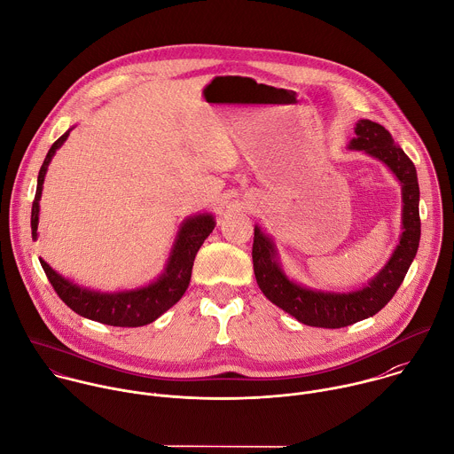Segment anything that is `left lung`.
Instances as JSON below:
<instances>
[{"mask_svg":"<svg viewBox=\"0 0 454 454\" xmlns=\"http://www.w3.org/2000/svg\"><path fill=\"white\" fill-rule=\"evenodd\" d=\"M355 138L349 151H362L380 160L401 184V236L385 266L360 289L337 293L305 287L291 280L278 257L271 236L264 234L259 225L254 229L252 261L255 280L264 296L291 314L303 325L319 328H342L374 316L381 310L401 286L420 239L419 218V183L415 165L394 144L392 135L380 124L360 119L355 126Z\"/></svg>","mask_w":454,"mask_h":454,"instance_id":"8db88e82","label":"left lung"}]
</instances>
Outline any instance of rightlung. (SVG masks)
Listing matches in <instances>:
<instances>
[{"label":"right lung","instance_id":"right-lung-1","mask_svg":"<svg viewBox=\"0 0 454 454\" xmlns=\"http://www.w3.org/2000/svg\"><path fill=\"white\" fill-rule=\"evenodd\" d=\"M69 131H66L48 151L46 160L39 170L37 177V192L35 200L32 206V238L37 239L39 232V211H41V197H43V184L46 179L48 167L57 154V151L64 145L67 140ZM216 222L211 213H200L188 216L174 239L170 255L167 259V264L163 271L154 278L151 284L129 291H115V293H101L89 287H82L74 284L73 280L62 277L59 271H55L44 259H41V264L55 287L57 294L62 298V301L71 307L76 314L112 326H144L153 321H156L163 312H167L172 305H176L184 291L190 286L192 278V268L195 255L206 238L213 232Z\"/></svg>","mask_w":454,"mask_h":454}]
</instances>
